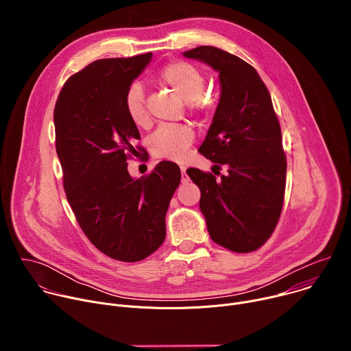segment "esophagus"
I'll return each mask as SVG.
<instances>
[{"label":"esophagus","instance_id":"esophagus-1","mask_svg":"<svg viewBox=\"0 0 351 351\" xmlns=\"http://www.w3.org/2000/svg\"><path fill=\"white\" fill-rule=\"evenodd\" d=\"M180 172H182V182H183V183L189 182V176H187V173H186V168H184V167H180Z\"/></svg>","mask_w":351,"mask_h":351}]
</instances>
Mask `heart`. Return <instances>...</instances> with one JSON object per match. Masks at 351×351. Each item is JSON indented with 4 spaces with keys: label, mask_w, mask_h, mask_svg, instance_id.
Listing matches in <instances>:
<instances>
[{
    "label": "heart",
    "mask_w": 351,
    "mask_h": 351,
    "mask_svg": "<svg viewBox=\"0 0 351 351\" xmlns=\"http://www.w3.org/2000/svg\"><path fill=\"white\" fill-rule=\"evenodd\" d=\"M161 80L169 86L194 111H206L208 104L199 97L206 87L203 72L194 65L175 61L165 65L160 73ZM125 110L134 125H143L147 119L144 107V90L140 83H133L125 95ZM193 130L186 125L160 126L148 138V145L157 158L182 161L186 149L193 143Z\"/></svg>",
    "instance_id": "heart-1"
}]
</instances>
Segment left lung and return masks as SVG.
Returning <instances> with one entry per match:
<instances>
[{"instance_id":"left-lung-1","label":"left lung","mask_w":351,"mask_h":351,"mask_svg":"<svg viewBox=\"0 0 351 351\" xmlns=\"http://www.w3.org/2000/svg\"><path fill=\"white\" fill-rule=\"evenodd\" d=\"M183 57L219 75L221 95L213 123L198 152L228 167L213 173L187 169L202 191V210L211 239L236 253L260 248L272 234L283 206L286 156L272 99L257 71L221 48L199 45Z\"/></svg>"}]
</instances>
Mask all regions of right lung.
Instances as JSON below:
<instances>
[{
	"mask_svg": "<svg viewBox=\"0 0 351 351\" xmlns=\"http://www.w3.org/2000/svg\"><path fill=\"white\" fill-rule=\"evenodd\" d=\"M152 58L148 53L91 62L66 80L54 110L72 211L99 252L123 263L141 261L164 243L165 215L180 183V169L169 161L145 178L128 172L140 133L126 114L125 95Z\"/></svg>",
	"mask_w": 351,
	"mask_h": 351,
	"instance_id": "obj_1",
	"label": "right lung"
}]
</instances>
